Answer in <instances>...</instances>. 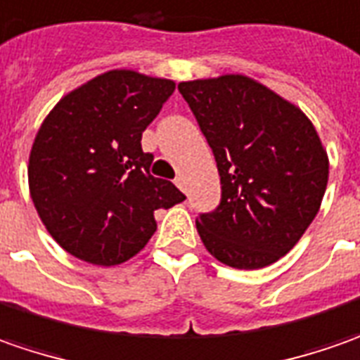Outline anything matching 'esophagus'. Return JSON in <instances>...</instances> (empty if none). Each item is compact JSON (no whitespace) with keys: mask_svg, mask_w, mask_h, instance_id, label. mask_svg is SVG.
Returning a JSON list of instances; mask_svg holds the SVG:
<instances>
[{"mask_svg":"<svg viewBox=\"0 0 360 360\" xmlns=\"http://www.w3.org/2000/svg\"><path fill=\"white\" fill-rule=\"evenodd\" d=\"M175 185H177V187H179L183 193H187V181H185V177H183V175H179V177L175 179Z\"/></svg>","mask_w":360,"mask_h":360,"instance_id":"esophagus-1","label":"esophagus"}]
</instances>
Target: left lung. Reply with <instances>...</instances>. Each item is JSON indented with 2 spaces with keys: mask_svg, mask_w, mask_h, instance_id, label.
<instances>
[{
  "mask_svg": "<svg viewBox=\"0 0 360 360\" xmlns=\"http://www.w3.org/2000/svg\"><path fill=\"white\" fill-rule=\"evenodd\" d=\"M221 177V203L197 217L205 249L235 269H263L313 223L328 181L327 149L299 107L247 75L181 81Z\"/></svg>",
  "mask_w": 360,
  "mask_h": 360,
  "instance_id": "left-lung-1",
  "label": "left lung"
}]
</instances>
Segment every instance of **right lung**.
Listing matches in <instances>:
<instances>
[{"label":"right lung","instance_id":"add662e5","mask_svg":"<svg viewBox=\"0 0 360 360\" xmlns=\"http://www.w3.org/2000/svg\"><path fill=\"white\" fill-rule=\"evenodd\" d=\"M175 81L111 69L59 99L35 135L27 165L37 215L69 255L91 265L129 261L155 233L157 209L185 195L149 173L141 135Z\"/></svg>","mask_w":360,"mask_h":360}]
</instances>
